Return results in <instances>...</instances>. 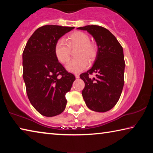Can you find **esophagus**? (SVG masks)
Instances as JSON below:
<instances>
[{
  "mask_svg": "<svg viewBox=\"0 0 153 153\" xmlns=\"http://www.w3.org/2000/svg\"><path fill=\"white\" fill-rule=\"evenodd\" d=\"M75 77H76V78H79V75L78 74H75Z\"/></svg>",
  "mask_w": 153,
  "mask_h": 153,
  "instance_id": "obj_1",
  "label": "esophagus"
}]
</instances>
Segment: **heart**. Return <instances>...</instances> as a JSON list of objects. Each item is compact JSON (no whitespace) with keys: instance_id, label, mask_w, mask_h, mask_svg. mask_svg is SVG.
<instances>
[{"instance_id":"1","label":"heart","mask_w":153,"mask_h":153,"mask_svg":"<svg viewBox=\"0 0 153 153\" xmlns=\"http://www.w3.org/2000/svg\"><path fill=\"white\" fill-rule=\"evenodd\" d=\"M67 43L63 39H59L55 46V54L56 59L61 63H65L69 60L71 49L77 48L76 56L66 65L67 70L77 73L86 69L88 62L92 61L97 55V48L90 42L88 35L82 32H75L67 38Z\"/></svg>"}]
</instances>
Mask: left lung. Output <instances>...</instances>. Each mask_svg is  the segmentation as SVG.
I'll return each instance as SVG.
<instances>
[{
	"instance_id": "obj_1",
	"label": "left lung",
	"mask_w": 153,
	"mask_h": 153,
	"mask_svg": "<svg viewBox=\"0 0 153 153\" xmlns=\"http://www.w3.org/2000/svg\"><path fill=\"white\" fill-rule=\"evenodd\" d=\"M86 30L97 42L98 51L92 68L80 75L85 83L82 96L87 107L96 112L111 109L120 99L124 84V61L122 46L115 36L99 25L77 28ZM97 74L90 79V74Z\"/></svg>"
}]
</instances>
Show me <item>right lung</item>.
Listing matches in <instances>:
<instances>
[{
    "instance_id": "right-lung-1",
    "label": "right lung",
    "mask_w": 153,
    "mask_h": 153,
    "mask_svg": "<svg viewBox=\"0 0 153 153\" xmlns=\"http://www.w3.org/2000/svg\"><path fill=\"white\" fill-rule=\"evenodd\" d=\"M74 28L55 25L38 28L23 52V77L27 97L35 109L46 117L59 115L65 110V94L76 79L55 54L56 41Z\"/></svg>"
}]
</instances>
